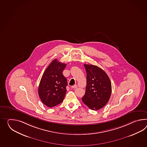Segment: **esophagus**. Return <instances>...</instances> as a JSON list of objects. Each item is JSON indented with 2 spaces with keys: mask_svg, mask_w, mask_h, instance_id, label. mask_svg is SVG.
Returning <instances> with one entry per match:
<instances>
[{
  "mask_svg": "<svg viewBox=\"0 0 147 147\" xmlns=\"http://www.w3.org/2000/svg\"><path fill=\"white\" fill-rule=\"evenodd\" d=\"M78 87V86L77 85H74L73 86H72V88H73V89H75V88H76Z\"/></svg>",
  "mask_w": 147,
  "mask_h": 147,
  "instance_id": "34e87169",
  "label": "esophagus"
}]
</instances>
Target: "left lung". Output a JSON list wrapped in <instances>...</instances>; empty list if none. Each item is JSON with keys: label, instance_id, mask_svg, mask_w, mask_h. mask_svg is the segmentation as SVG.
<instances>
[{"label": "left lung", "instance_id": "8db88e82", "mask_svg": "<svg viewBox=\"0 0 147 147\" xmlns=\"http://www.w3.org/2000/svg\"><path fill=\"white\" fill-rule=\"evenodd\" d=\"M86 72V93L82 100L92 110L104 107L109 100L111 83L106 73L93 65L84 64Z\"/></svg>", "mask_w": 147, "mask_h": 147}]
</instances>
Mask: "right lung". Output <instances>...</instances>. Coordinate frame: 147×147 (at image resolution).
Instances as JSON below:
<instances>
[{"label":"right lung","instance_id":"1","mask_svg":"<svg viewBox=\"0 0 147 147\" xmlns=\"http://www.w3.org/2000/svg\"><path fill=\"white\" fill-rule=\"evenodd\" d=\"M66 64L55 59L43 73L40 82L38 93L43 104L48 107L61 103L67 91V79L63 74Z\"/></svg>","mask_w":147,"mask_h":147}]
</instances>
